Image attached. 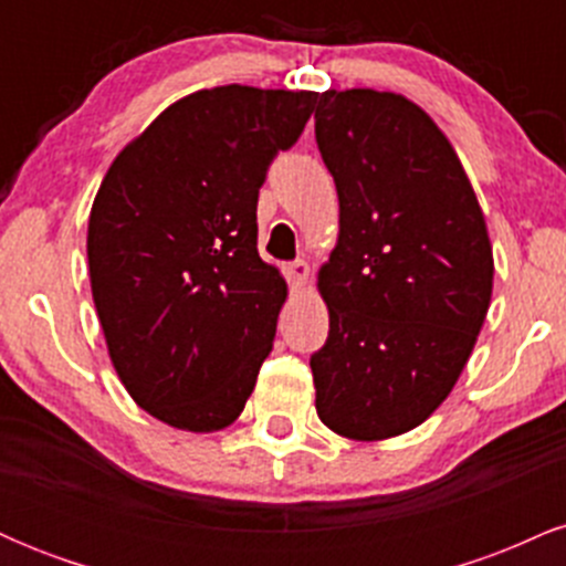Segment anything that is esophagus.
<instances>
[{"instance_id": "obj_1", "label": "esophagus", "mask_w": 566, "mask_h": 566, "mask_svg": "<svg viewBox=\"0 0 566 566\" xmlns=\"http://www.w3.org/2000/svg\"><path fill=\"white\" fill-rule=\"evenodd\" d=\"M287 279H290V284L295 290H301V287H305V282H308V276H311V269H308V263L305 261H295V263H290L287 269Z\"/></svg>"}]
</instances>
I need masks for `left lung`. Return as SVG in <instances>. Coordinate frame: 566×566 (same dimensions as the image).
Returning a JSON list of instances; mask_svg holds the SVG:
<instances>
[{"mask_svg": "<svg viewBox=\"0 0 566 566\" xmlns=\"http://www.w3.org/2000/svg\"><path fill=\"white\" fill-rule=\"evenodd\" d=\"M316 146L340 231L319 287L329 335L311 356L329 431H412L452 391L492 297L490 233L452 143L418 103L378 90L316 95Z\"/></svg>", "mask_w": 566, "mask_h": 566, "instance_id": "obj_1", "label": "left lung"}]
</instances>
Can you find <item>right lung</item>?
Instances as JSON below:
<instances>
[{
	"instance_id": "1",
	"label": "right lung",
	"mask_w": 566,
	"mask_h": 566,
	"mask_svg": "<svg viewBox=\"0 0 566 566\" xmlns=\"http://www.w3.org/2000/svg\"><path fill=\"white\" fill-rule=\"evenodd\" d=\"M314 93L244 84L167 106L108 167L87 226L93 301L135 405L180 431L231 426L271 354L287 282L258 255V191Z\"/></svg>"
}]
</instances>
